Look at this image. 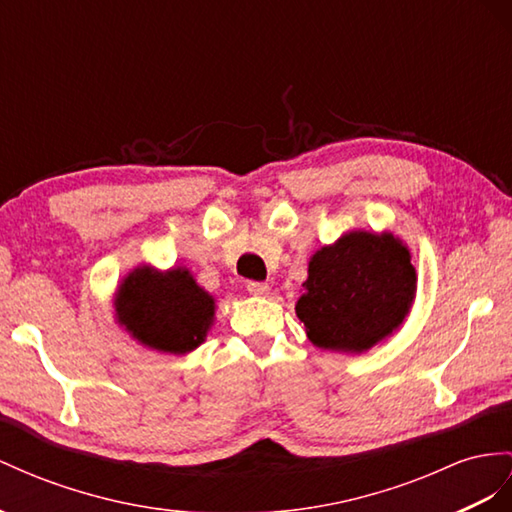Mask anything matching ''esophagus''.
Masks as SVG:
<instances>
[{
	"label": "esophagus",
	"mask_w": 512,
	"mask_h": 512,
	"mask_svg": "<svg viewBox=\"0 0 512 512\" xmlns=\"http://www.w3.org/2000/svg\"><path fill=\"white\" fill-rule=\"evenodd\" d=\"M246 290H248V294H253V296H268L270 285L261 283V281H248Z\"/></svg>",
	"instance_id": "34e87169"
}]
</instances>
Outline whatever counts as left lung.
<instances>
[{"mask_svg": "<svg viewBox=\"0 0 512 512\" xmlns=\"http://www.w3.org/2000/svg\"><path fill=\"white\" fill-rule=\"evenodd\" d=\"M415 283L402 240L393 233L350 231L311 257L296 316L313 346L359 355L404 322Z\"/></svg>", "mask_w": 512, "mask_h": 512, "instance_id": "1", "label": "left lung"}]
</instances>
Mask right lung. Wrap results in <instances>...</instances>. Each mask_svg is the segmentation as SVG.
<instances>
[{
    "label": "right lung",
    "mask_w": 512,
    "mask_h": 512,
    "mask_svg": "<svg viewBox=\"0 0 512 512\" xmlns=\"http://www.w3.org/2000/svg\"><path fill=\"white\" fill-rule=\"evenodd\" d=\"M114 309L116 322L142 346L186 355L205 342L216 303L186 268L138 266L116 290Z\"/></svg>",
    "instance_id": "add662e5"
}]
</instances>
